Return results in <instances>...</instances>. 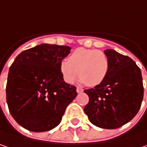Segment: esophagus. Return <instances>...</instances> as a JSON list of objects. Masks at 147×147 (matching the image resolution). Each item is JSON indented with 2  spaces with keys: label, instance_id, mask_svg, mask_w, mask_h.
<instances>
[{
  "label": "esophagus",
  "instance_id": "obj_1",
  "mask_svg": "<svg viewBox=\"0 0 147 147\" xmlns=\"http://www.w3.org/2000/svg\"><path fill=\"white\" fill-rule=\"evenodd\" d=\"M76 91H77V93H82V92L84 91V89H82L81 87H77V89H76Z\"/></svg>",
  "mask_w": 147,
  "mask_h": 147
}]
</instances>
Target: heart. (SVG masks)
Instances as JSON below:
<instances>
[{
  "label": "heart",
  "mask_w": 147,
  "mask_h": 147,
  "mask_svg": "<svg viewBox=\"0 0 147 147\" xmlns=\"http://www.w3.org/2000/svg\"><path fill=\"white\" fill-rule=\"evenodd\" d=\"M109 68V58L104 52L83 47L74 50L68 60L60 63V72L65 82L73 84L79 75L80 80L90 87L105 80Z\"/></svg>",
  "instance_id": "b5f03b06"
}]
</instances>
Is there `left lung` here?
<instances>
[{
  "mask_svg": "<svg viewBox=\"0 0 147 147\" xmlns=\"http://www.w3.org/2000/svg\"><path fill=\"white\" fill-rule=\"evenodd\" d=\"M110 68L105 80L85 89L89 103L84 113L89 121L103 129H117L131 121L139 111L144 88L140 68L131 58L113 49L105 50Z\"/></svg>",
  "mask_w": 147,
  "mask_h": 147,
  "instance_id": "left-lung-1",
  "label": "left lung"
}]
</instances>
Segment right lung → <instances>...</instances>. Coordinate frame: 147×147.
<instances>
[{
    "mask_svg": "<svg viewBox=\"0 0 147 147\" xmlns=\"http://www.w3.org/2000/svg\"><path fill=\"white\" fill-rule=\"evenodd\" d=\"M71 47L42 43L22 52L10 67L6 102L11 115L23 128L34 132L55 128L76 87L65 83L60 63Z\"/></svg>",
    "mask_w": 147,
    "mask_h": 147,
    "instance_id": "right-lung-1",
    "label": "right lung"
}]
</instances>
